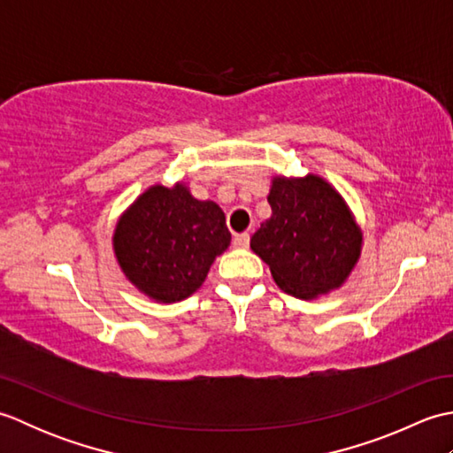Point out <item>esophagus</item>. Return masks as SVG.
I'll use <instances>...</instances> for the list:
<instances>
[{
	"label": "esophagus",
	"mask_w": 453,
	"mask_h": 453,
	"mask_svg": "<svg viewBox=\"0 0 453 453\" xmlns=\"http://www.w3.org/2000/svg\"><path fill=\"white\" fill-rule=\"evenodd\" d=\"M249 242H251V235H249L247 232H243V234H237V235L234 237V245H235L237 249H245V247H249Z\"/></svg>",
	"instance_id": "obj_1"
}]
</instances>
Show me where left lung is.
<instances>
[{
	"label": "left lung",
	"instance_id": "left-lung-1",
	"mask_svg": "<svg viewBox=\"0 0 453 453\" xmlns=\"http://www.w3.org/2000/svg\"><path fill=\"white\" fill-rule=\"evenodd\" d=\"M273 208L251 237L274 282L302 300L339 288L358 261L362 235L329 182L315 175L273 180Z\"/></svg>",
	"mask_w": 453,
	"mask_h": 453
}]
</instances>
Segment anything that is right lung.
Returning <instances> with one entry per match:
<instances>
[{"label":"right lung","instance_id":"1","mask_svg":"<svg viewBox=\"0 0 453 453\" xmlns=\"http://www.w3.org/2000/svg\"><path fill=\"white\" fill-rule=\"evenodd\" d=\"M112 242L128 280L171 303L198 290L232 234L216 202L196 200L182 185H156L120 218Z\"/></svg>","mask_w":453,"mask_h":453}]
</instances>
